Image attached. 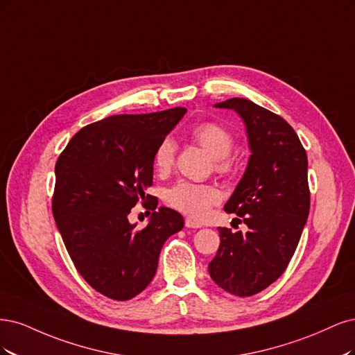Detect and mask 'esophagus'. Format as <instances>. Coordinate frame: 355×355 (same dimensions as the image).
<instances>
[{
  "instance_id": "obj_1",
  "label": "esophagus",
  "mask_w": 355,
  "mask_h": 355,
  "mask_svg": "<svg viewBox=\"0 0 355 355\" xmlns=\"http://www.w3.org/2000/svg\"><path fill=\"white\" fill-rule=\"evenodd\" d=\"M186 227H187V228H200L202 225H200L199 223H196V221H193V220L187 218V220H186Z\"/></svg>"
}]
</instances>
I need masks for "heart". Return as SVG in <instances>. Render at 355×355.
Segmentation results:
<instances>
[{"instance_id":"heart-1","label":"heart","mask_w":355,"mask_h":355,"mask_svg":"<svg viewBox=\"0 0 355 355\" xmlns=\"http://www.w3.org/2000/svg\"><path fill=\"white\" fill-rule=\"evenodd\" d=\"M191 139L202 146L212 159H215L216 169L220 173H230L233 169V161L228 155L232 153L234 146V139L230 131L216 122H203L193 128ZM175 140L173 137H165L156 146L153 155V164L157 173H169L175 161ZM218 200V190L191 181H178L165 194L168 207L190 216L193 220H203L209 214L212 205Z\"/></svg>"}]
</instances>
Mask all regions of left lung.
<instances>
[{
  "label": "left lung",
  "instance_id": "8db88e82",
  "mask_svg": "<svg viewBox=\"0 0 355 355\" xmlns=\"http://www.w3.org/2000/svg\"><path fill=\"white\" fill-rule=\"evenodd\" d=\"M214 106L234 110L246 128L248 166L224 209L249 230L220 227L208 270L225 292L250 296L282 276L298 246L310 212L306 153L288 122L254 101L236 97Z\"/></svg>",
  "mask_w": 355,
  "mask_h": 355
}]
</instances>
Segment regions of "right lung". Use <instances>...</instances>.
<instances>
[{
    "label": "right lung",
    "instance_id": "add662e5",
    "mask_svg": "<svg viewBox=\"0 0 355 355\" xmlns=\"http://www.w3.org/2000/svg\"><path fill=\"white\" fill-rule=\"evenodd\" d=\"M186 112L174 107L89 123L57 159V228L79 274L110 300L128 301L143 292L155 277L166 239L184 227L180 212L156 209L157 199L146 190L153 184L156 146ZM139 200H148L154 211L141 231L128 220Z\"/></svg>",
    "mask_w": 355,
    "mask_h": 355
}]
</instances>
